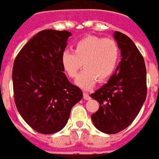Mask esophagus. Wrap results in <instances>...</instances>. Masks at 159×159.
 <instances>
[{
	"mask_svg": "<svg viewBox=\"0 0 159 159\" xmlns=\"http://www.w3.org/2000/svg\"><path fill=\"white\" fill-rule=\"evenodd\" d=\"M83 98H84L85 100H90V95H89L87 93L84 92V93H83Z\"/></svg>",
	"mask_w": 159,
	"mask_h": 159,
	"instance_id": "obj_1",
	"label": "esophagus"
}]
</instances>
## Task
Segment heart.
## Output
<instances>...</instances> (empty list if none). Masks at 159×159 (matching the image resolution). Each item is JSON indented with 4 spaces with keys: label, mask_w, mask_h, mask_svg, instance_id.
Returning a JSON list of instances; mask_svg holds the SVG:
<instances>
[{
    "label": "heart",
    "mask_w": 159,
    "mask_h": 159,
    "mask_svg": "<svg viewBox=\"0 0 159 159\" xmlns=\"http://www.w3.org/2000/svg\"><path fill=\"white\" fill-rule=\"evenodd\" d=\"M119 56V47L113 39L87 37L76 43L73 52H63L61 65L67 76L73 79L78 75L83 63L85 69L78 76L75 83L88 90L95 85L97 80L103 82L111 76Z\"/></svg>",
    "instance_id": "1"
}]
</instances>
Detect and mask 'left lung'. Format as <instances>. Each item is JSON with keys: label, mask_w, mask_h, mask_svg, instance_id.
Segmentation results:
<instances>
[{"label": "left lung", "mask_w": 159, "mask_h": 159, "mask_svg": "<svg viewBox=\"0 0 159 159\" xmlns=\"http://www.w3.org/2000/svg\"><path fill=\"white\" fill-rule=\"evenodd\" d=\"M114 37L122 59L108 81L90 96L100 103L91 116L93 125L106 134H116L129 126L140 112L147 94L146 67L136 44L123 33Z\"/></svg>", "instance_id": "1"}]
</instances>
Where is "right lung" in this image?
<instances>
[{
  "label": "right lung",
  "mask_w": 159,
  "mask_h": 159,
  "mask_svg": "<svg viewBox=\"0 0 159 159\" xmlns=\"http://www.w3.org/2000/svg\"><path fill=\"white\" fill-rule=\"evenodd\" d=\"M67 30H44L22 48L12 71L14 100L22 119L36 131L53 134L66 126L83 93L64 73L61 55Z\"/></svg>",
  "instance_id": "right-lung-1"
}]
</instances>
